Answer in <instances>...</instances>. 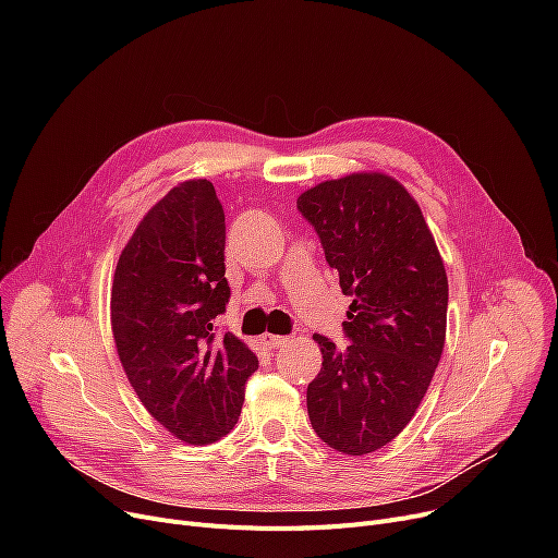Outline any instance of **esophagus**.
Returning a JSON list of instances; mask_svg holds the SVG:
<instances>
[{"label":"esophagus","mask_w":558,"mask_h":558,"mask_svg":"<svg viewBox=\"0 0 558 558\" xmlns=\"http://www.w3.org/2000/svg\"><path fill=\"white\" fill-rule=\"evenodd\" d=\"M262 343H267L269 348H280L289 343V337H280V335H262Z\"/></svg>","instance_id":"obj_1"}]
</instances>
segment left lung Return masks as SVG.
<instances>
[{"mask_svg": "<svg viewBox=\"0 0 558 558\" xmlns=\"http://www.w3.org/2000/svg\"><path fill=\"white\" fill-rule=\"evenodd\" d=\"M299 210L316 228L341 291L353 339L324 355L307 387V414L328 448L362 457L414 418L446 345L448 276L418 201L385 171H355L305 190Z\"/></svg>", "mask_w": 558, "mask_h": 558, "instance_id": "8db88e82", "label": "left lung"}]
</instances>
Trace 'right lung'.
<instances>
[{
    "instance_id": "obj_1",
    "label": "right lung",
    "mask_w": 558,
    "mask_h": 558,
    "mask_svg": "<svg viewBox=\"0 0 558 558\" xmlns=\"http://www.w3.org/2000/svg\"><path fill=\"white\" fill-rule=\"evenodd\" d=\"M223 246L215 185L183 181L142 217L110 287V326L129 383L146 412L187 446H210L234 427L257 368L242 339L213 332L230 296Z\"/></svg>"
}]
</instances>
